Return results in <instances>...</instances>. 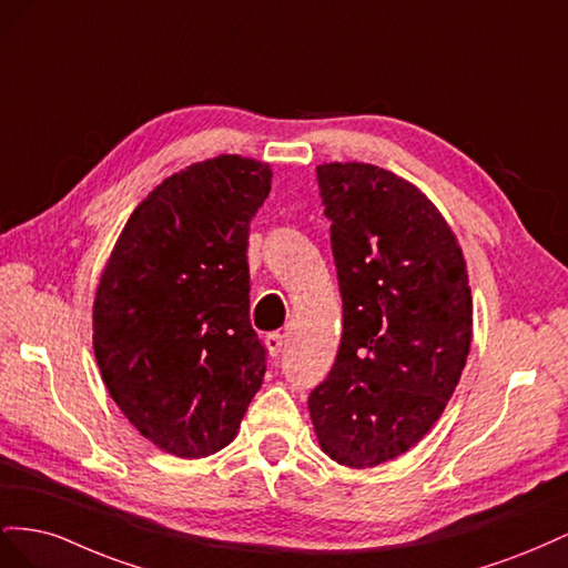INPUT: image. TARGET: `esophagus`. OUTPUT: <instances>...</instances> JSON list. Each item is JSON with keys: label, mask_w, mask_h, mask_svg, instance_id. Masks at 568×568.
I'll list each match as a JSON object with an SVG mask.
<instances>
[{"label": "esophagus", "mask_w": 568, "mask_h": 568, "mask_svg": "<svg viewBox=\"0 0 568 568\" xmlns=\"http://www.w3.org/2000/svg\"><path fill=\"white\" fill-rule=\"evenodd\" d=\"M265 346H267V351H270L272 357H277V355L284 351V346H286V336H284L282 332L267 334V336H265Z\"/></svg>", "instance_id": "obj_1"}]
</instances>
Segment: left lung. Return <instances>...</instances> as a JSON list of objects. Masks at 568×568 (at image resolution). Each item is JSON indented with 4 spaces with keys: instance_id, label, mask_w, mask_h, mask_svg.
<instances>
[{
    "instance_id": "obj_1",
    "label": "left lung",
    "mask_w": 568,
    "mask_h": 568,
    "mask_svg": "<svg viewBox=\"0 0 568 568\" xmlns=\"http://www.w3.org/2000/svg\"><path fill=\"white\" fill-rule=\"evenodd\" d=\"M343 298L336 363L307 407L322 450L353 469L407 453L443 415L471 346V288L448 222L415 184L322 163Z\"/></svg>"
}]
</instances>
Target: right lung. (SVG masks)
<instances>
[{
  "label": "right lung",
  "instance_id": "right-lung-1",
  "mask_svg": "<svg viewBox=\"0 0 568 568\" xmlns=\"http://www.w3.org/2000/svg\"><path fill=\"white\" fill-rule=\"evenodd\" d=\"M267 163L217 156L163 180L118 236L94 298V355L111 398L161 450L230 445L265 376L248 320V230Z\"/></svg>",
  "mask_w": 568,
  "mask_h": 568
}]
</instances>
